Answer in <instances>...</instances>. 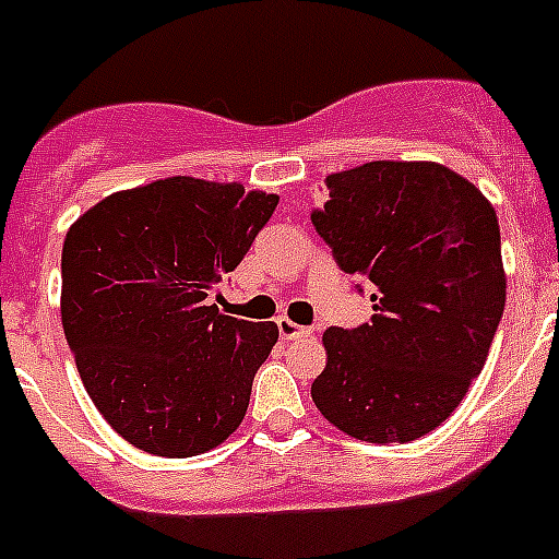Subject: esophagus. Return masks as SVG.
<instances>
[{
    "instance_id": "1",
    "label": "esophagus",
    "mask_w": 559,
    "mask_h": 559,
    "mask_svg": "<svg viewBox=\"0 0 559 559\" xmlns=\"http://www.w3.org/2000/svg\"><path fill=\"white\" fill-rule=\"evenodd\" d=\"M276 330H280V337H283V341H299V337L313 335V332L307 330V326L294 324L290 319H276Z\"/></svg>"
}]
</instances>
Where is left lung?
I'll use <instances>...</instances> for the list:
<instances>
[{
  "instance_id": "8db88e82",
  "label": "left lung",
  "mask_w": 559,
  "mask_h": 559,
  "mask_svg": "<svg viewBox=\"0 0 559 559\" xmlns=\"http://www.w3.org/2000/svg\"><path fill=\"white\" fill-rule=\"evenodd\" d=\"M313 227L373 316L324 332L321 416L368 443H407L452 416L504 313L499 218L474 182L429 160H373L324 179Z\"/></svg>"
}]
</instances>
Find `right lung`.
<instances>
[{
    "instance_id": "obj_1",
    "label": "right lung",
    "mask_w": 559,
    "mask_h": 559,
    "mask_svg": "<svg viewBox=\"0 0 559 559\" xmlns=\"http://www.w3.org/2000/svg\"><path fill=\"white\" fill-rule=\"evenodd\" d=\"M276 202L240 182L166 177L110 193L66 233V341L91 402L141 452L193 457L243 421L280 330L207 299Z\"/></svg>"
}]
</instances>
